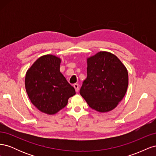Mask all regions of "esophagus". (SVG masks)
Returning <instances> with one entry per match:
<instances>
[{"label": "esophagus", "instance_id": "34e87169", "mask_svg": "<svg viewBox=\"0 0 156 156\" xmlns=\"http://www.w3.org/2000/svg\"><path fill=\"white\" fill-rule=\"evenodd\" d=\"M73 87L75 89V91H76L77 92L79 91V84H73Z\"/></svg>", "mask_w": 156, "mask_h": 156}]
</instances>
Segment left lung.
<instances>
[{
  "label": "left lung",
  "mask_w": 156,
  "mask_h": 156,
  "mask_svg": "<svg viewBox=\"0 0 156 156\" xmlns=\"http://www.w3.org/2000/svg\"><path fill=\"white\" fill-rule=\"evenodd\" d=\"M128 86L125 66L111 53L100 51L87 59V77L80 94L98 112L112 110L123 99Z\"/></svg>",
  "instance_id": "obj_1"
}]
</instances>
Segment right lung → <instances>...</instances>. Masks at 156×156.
I'll return each instance as SVG.
<instances>
[{
	"mask_svg": "<svg viewBox=\"0 0 156 156\" xmlns=\"http://www.w3.org/2000/svg\"><path fill=\"white\" fill-rule=\"evenodd\" d=\"M60 62L54 55L42 56L26 73V91L32 103L48 115L65 107L68 99L75 94V88L60 72Z\"/></svg>",
	"mask_w": 156,
	"mask_h": 156,
	"instance_id": "obj_1",
	"label": "right lung"
}]
</instances>
